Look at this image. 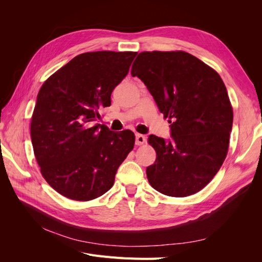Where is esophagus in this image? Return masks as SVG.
Wrapping results in <instances>:
<instances>
[{"label":"esophagus","instance_id":"1","mask_svg":"<svg viewBox=\"0 0 262 262\" xmlns=\"http://www.w3.org/2000/svg\"><path fill=\"white\" fill-rule=\"evenodd\" d=\"M145 142H146V138L143 136V134H140V133L136 134V144L137 145L144 144Z\"/></svg>","mask_w":262,"mask_h":262}]
</instances>
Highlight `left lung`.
Returning <instances> with one entry per match:
<instances>
[{"label":"left lung","mask_w":262,"mask_h":262,"mask_svg":"<svg viewBox=\"0 0 262 262\" xmlns=\"http://www.w3.org/2000/svg\"><path fill=\"white\" fill-rule=\"evenodd\" d=\"M132 76L145 84L160 112L170 120V140L150 134L156 161L148 182L169 196L200 191L223 164L233 125V109L216 71L185 51L141 52Z\"/></svg>","instance_id":"left-lung-1"}]
</instances>
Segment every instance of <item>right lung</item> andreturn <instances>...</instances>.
I'll list each match as a JSON object with an SVG mask.
<instances>
[{
	"label": "right lung",
	"mask_w": 262,
	"mask_h": 262,
	"mask_svg": "<svg viewBox=\"0 0 262 262\" xmlns=\"http://www.w3.org/2000/svg\"><path fill=\"white\" fill-rule=\"evenodd\" d=\"M137 52L78 54L41 86L31 118L34 152L46 181L76 201L96 199L113 187L119 166L134 146L130 130L96 123Z\"/></svg>",
	"instance_id": "1"
}]
</instances>
